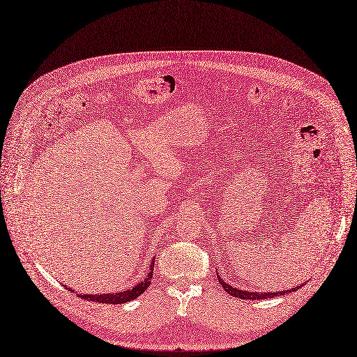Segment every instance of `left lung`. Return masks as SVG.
Instances as JSON below:
<instances>
[{
    "instance_id": "8db88e82",
    "label": "left lung",
    "mask_w": 357,
    "mask_h": 357,
    "mask_svg": "<svg viewBox=\"0 0 357 357\" xmlns=\"http://www.w3.org/2000/svg\"><path fill=\"white\" fill-rule=\"evenodd\" d=\"M217 278H219V283L222 284V287L229 293L231 294L234 298H239V299H251V301H257V299H268V298H274V296H283V294L286 293H290V291H296L298 289H301V286H296L293 289H287V290H280V291H248V290H242V289H238V287H234L230 286L229 283H226L223 278L219 275V273H217Z\"/></svg>"
}]
</instances>
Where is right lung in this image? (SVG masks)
<instances>
[{
  "label": "right lung",
  "instance_id": "1",
  "mask_svg": "<svg viewBox=\"0 0 357 357\" xmlns=\"http://www.w3.org/2000/svg\"><path fill=\"white\" fill-rule=\"evenodd\" d=\"M153 270H154V258L151 259V264H150L149 273H147L144 280L140 282V283H137L131 289H127V290H123V291H118V293H112V291L111 293H95V294L79 293V296L86 299V301L99 302V303H109V305H119V303L131 302V301H134V299H137L138 296H140V294H143L144 290L150 286V282H151V278H153ZM64 287L77 294V291L73 290L71 287H67V286H64Z\"/></svg>",
  "mask_w": 357,
  "mask_h": 357
}]
</instances>
